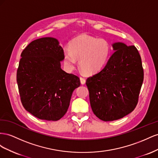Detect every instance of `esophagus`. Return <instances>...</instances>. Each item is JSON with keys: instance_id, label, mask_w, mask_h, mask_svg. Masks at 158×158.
<instances>
[{"instance_id": "34e87169", "label": "esophagus", "mask_w": 158, "mask_h": 158, "mask_svg": "<svg viewBox=\"0 0 158 158\" xmlns=\"http://www.w3.org/2000/svg\"><path fill=\"white\" fill-rule=\"evenodd\" d=\"M80 81H81V83L82 85H84L85 83V81H86L85 79L83 78V77H80Z\"/></svg>"}]
</instances>
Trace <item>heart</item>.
Instances as JSON below:
<instances>
[{
    "instance_id": "b5f03b06",
    "label": "heart",
    "mask_w": 158,
    "mask_h": 158,
    "mask_svg": "<svg viewBox=\"0 0 158 158\" xmlns=\"http://www.w3.org/2000/svg\"><path fill=\"white\" fill-rule=\"evenodd\" d=\"M110 54L109 43L87 35H81L70 43L69 49L64 51V60L68 69H73L77 60L81 69L88 74H94L102 69Z\"/></svg>"
}]
</instances>
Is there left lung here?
I'll return each instance as SVG.
<instances>
[{
  "mask_svg": "<svg viewBox=\"0 0 158 158\" xmlns=\"http://www.w3.org/2000/svg\"><path fill=\"white\" fill-rule=\"evenodd\" d=\"M98 73L87 79L93 113L103 121L123 118L136 108L143 81L141 57L134 46L117 42Z\"/></svg>",
  "mask_w": 158,
  "mask_h": 158,
  "instance_id": "left-lung-1",
  "label": "left lung"
}]
</instances>
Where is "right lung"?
I'll use <instances>...</instances> for the list:
<instances>
[{"mask_svg": "<svg viewBox=\"0 0 158 158\" xmlns=\"http://www.w3.org/2000/svg\"><path fill=\"white\" fill-rule=\"evenodd\" d=\"M21 57L16 81L24 108L39 119H61L81 82L79 77L61 69L64 49L59 42L49 37L34 40Z\"/></svg>", "mask_w": 158, "mask_h": 158, "instance_id": "obj_1", "label": "right lung"}]
</instances>
